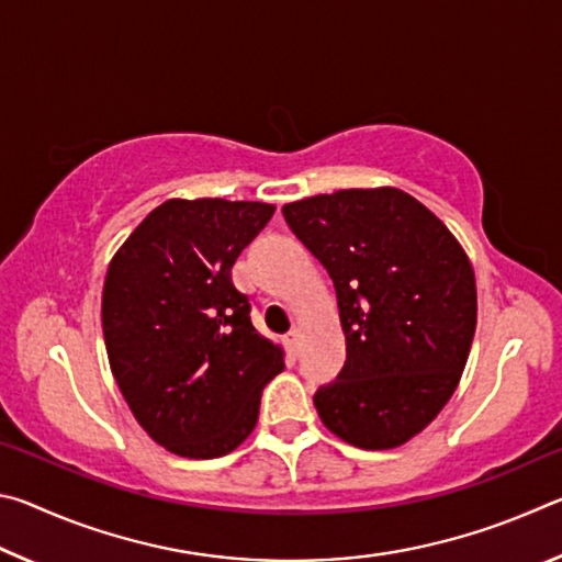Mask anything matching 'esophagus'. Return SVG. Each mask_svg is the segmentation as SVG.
<instances>
[{"label":"esophagus","instance_id":"34e87169","mask_svg":"<svg viewBox=\"0 0 562 562\" xmlns=\"http://www.w3.org/2000/svg\"><path fill=\"white\" fill-rule=\"evenodd\" d=\"M284 345H288L290 355H297V345H300V329H290L288 337H284Z\"/></svg>","mask_w":562,"mask_h":562}]
</instances>
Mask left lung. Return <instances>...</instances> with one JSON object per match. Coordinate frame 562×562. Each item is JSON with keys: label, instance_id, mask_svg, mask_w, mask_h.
<instances>
[{"label": "left lung", "instance_id": "1", "mask_svg": "<svg viewBox=\"0 0 562 562\" xmlns=\"http://www.w3.org/2000/svg\"><path fill=\"white\" fill-rule=\"evenodd\" d=\"M337 290L347 361L315 406L331 434L367 451L429 426L463 374L475 278L429 207L396 188L337 190L282 207Z\"/></svg>", "mask_w": 562, "mask_h": 562}]
</instances>
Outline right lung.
<instances>
[{
	"label": "right lung",
	"mask_w": 562,
	"mask_h": 562,
	"mask_svg": "<svg viewBox=\"0 0 562 562\" xmlns=\"http://www.w3.org/2000/svg\"><path fill=\"white\" fill-rule=\"evenodd\" d=\"M274 205L166 201L113 255L101 322L111 372L136 422L170 453L217 459L258 424L282 349L250 319L233 265Z\"/></svg>",
	"instance_id": "obj_1"
}]
</instances>
